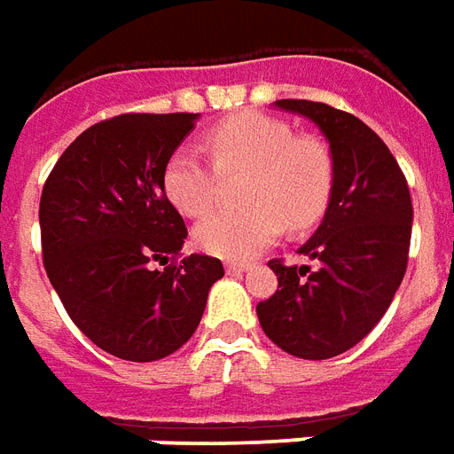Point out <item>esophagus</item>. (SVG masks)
I'll use <instances>...</instances> for the list:
<instances>
[{
  "label": "esophagus",
  "instance_id": "esophagus-1",
  "mask_svg": "<svg viewBox=\"0 0 454 454\" xmlns=\"http://www.w3.org/2000/svg\"><path fill=\"white\" fill-rule=\"evenodd\" d=\"M247 262H226V272L228 275H240V272H246Z\"/></svg>",
  "mask_w": 454,
  "mask_h": 454
}]
</instances>
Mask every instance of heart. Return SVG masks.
<instances>
[{
    "instance_id": "b5f03b06",
    "label": "heart",
    "mask_w": 454,
    "mask_h": 454,
    "mask_svg": "<svg viewBox=\"0 0 454 454\" xmlns=\"http://www.w3.org/2000/svg\"><path fill=\"white\" fill-rule=\"evenodd\" d=\"M208 162L182 145L169 155L162 187L187 216L214 207L222 172L247 169L246 207L221 208L194 226V243L211 255L247 260L275 243L286 226L306 231L324 216L333 192V162L324 143L296 138L289 123L265 114H240L208 130Z\"/></svg>"
}]
</instances>
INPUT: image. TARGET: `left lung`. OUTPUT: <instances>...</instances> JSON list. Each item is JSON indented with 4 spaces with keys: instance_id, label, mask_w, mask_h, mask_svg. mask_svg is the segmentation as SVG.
<instances>
[{
    "instance_id": "8db88e82",
    "label": "left lung",
    "mask_w": 454,
    "mask_h": 454,
    "mask_svg": "<svg viewBox=\"0 0 454 454\" xmlns=\"http://www.w3.org/2000/svg\"><path fill=\"white\" fill-rule=\"evenodd\" d=\"M275 106L321 129L333 158V192L321 226L299 255L270 260L277 292L257 304L270 340L301 360H328L370 333L387 314L409 262L413 207L391 150L357 116L309 99Z\"/></svg>"
}]
</instances>
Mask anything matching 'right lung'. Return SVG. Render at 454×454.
I'll list each match as a JSON object with an SVG mask.
<instances>
[{"instance_id":"1","label":"right lung","mask_w":454,"mask_h":454,"mask_svg":"<svg viewBox=\"0 0 454 454\" xmlns=\"http://www.w3.org/2000/svg\"><path fill=\"white\" fill-rule=\"evenodd\" d=\"M199 114H121L80 133L41 194V246L73 324L114 357L153 362L194 335L218 257L179 255L187 226L162 172Z\"/></svg>"}]
</instances>
